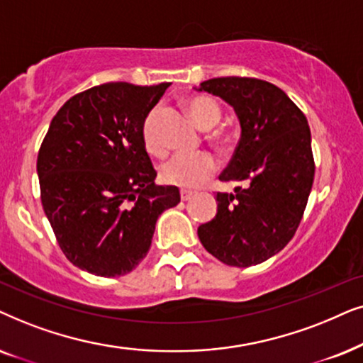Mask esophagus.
I'll list each match as a JSON object with an SVG mask.
<instances>
[{"mask_svg": "<svg viewBox=\"0 0 363 363\" xmlns=\"http://www.w3.org/2000/svg\"><path fill=\"white\" fill-rule=\"evenodd\" d=\"M192 196H194V192H191V191H186V189H182V191H181V199L184 201V202L191 201V199H192Z\"/></svg>", "mask_w": 363, "mask_h": 363, "instance_id": "obj_1", "label": "esophagus"}]
</instances>
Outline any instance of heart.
<instances>
[{
	"label": "heart",
	"mask_w": 363,
	"mask_h": 363,
	"mask_svg": "<svg viewBox=\"0 0 363 363\" xmlns=\"http://www.w3.org/2000/svg\"><path fill=\"white\" fill-rule=\"evenodd\" d=\"M186 108L189 111L191 118L194 119V123L199 125L201 129H212L219 124L222 111L220 106L216 103L214 99L204 94H196L186 99ZM157 108L151 111V114L147 116L146 124H144V146H146L147 152L159 156L162 154L161 144L154 138V119H156ZM217 146H225L229 143V136L224 133H217L212 136ZM217 169V161L211 152H181L167 159L159 169V177L164 184L169 186H177L184 187V189H196L201 184L209 179Z\"/></svg>",
	"instance_id": "b5f03b06"
}]
</instances>
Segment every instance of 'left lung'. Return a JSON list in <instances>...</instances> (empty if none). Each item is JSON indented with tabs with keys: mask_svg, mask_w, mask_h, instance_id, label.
<instances>
[{
	"mask_svg": "<svg viewBox=\"0 0 363 363\" xmlns=\"http://www.w3.org/2000/svg\"><path fill=\"white\" fill-rule=\"evenodd\" d=\"M197 91L234 108L240 139L224 182H244L234 194L217 192V214L199 225L202 245L234 267L257 265L294 238L312 191L315 164L307 118L277 86L255 77H214Z\"/></svg>",
	"mask_w": 363,
	"mask_h": 363,
	"instance_id": "8db88e82",
	"label": "left lung"
}]
</instances>
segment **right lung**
I'll list each match as a JSON object with an SVG mask.
<instances>
[{
	"mask_svg": "<svg viewBox=\"0 0 363 363\" xmlns=\"http://www.w3.org/2000/svg\"><path fill=\"white\" fill-rule=\"evenodd\" d=\"M169 83H106L72 96L38 154L45 214L67 260L99 277L129 274L146 257L157 217L181 202L156 186L144 123Z\"/></svg>",
	"mask_w": 363,
	"mask_h": 363,
	"instance_id": "1",
	"label": "right lung"
}]
</instances>
